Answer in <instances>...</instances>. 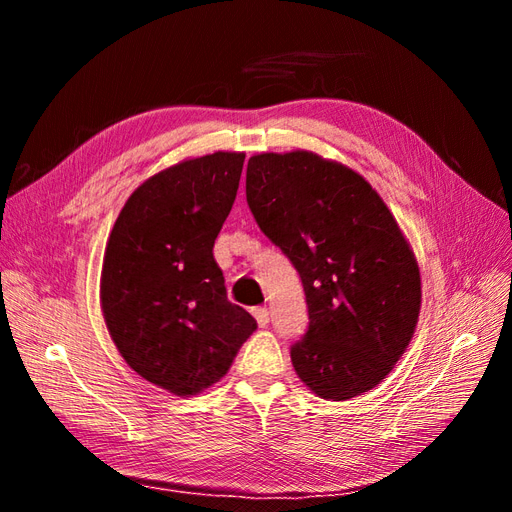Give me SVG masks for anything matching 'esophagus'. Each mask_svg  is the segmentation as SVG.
<instances>
[{"instance_id":"34e87169","label":"esophagus","mask_w":512,"mask_h":512,"mask_svg":"<svg viewBox=\"0 0 512 512\" xmlns=\"http://www.w3.org/2000/svg\"><path fill=\"white\" fill-rule=\"evenodd\" d=\"M253 317H255V321H257L259 327H266V325L270 323V312H268V308H255V310H253Z\"/></svg>"}]
</instances>
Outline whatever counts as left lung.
<instances>
[{
  "mask_svg": "<svg viewBox=\"0 0 512 512\" xmlns=\"http://www.w3.org/2000/svg\"><path fill=\"white\" fill-rule=\"evenodd\" d=\"M246 202L302 278L310 323L291 346L300 381L332 402L383 383L421 310L417 257L383 197L342 163L291 151L249 159Z\"/></svg>",
  "mask_w": 512,
  "mask_h": 512,
  "instance_id": "left-lung-1",
  "label": "left lung"
}]
</instances>
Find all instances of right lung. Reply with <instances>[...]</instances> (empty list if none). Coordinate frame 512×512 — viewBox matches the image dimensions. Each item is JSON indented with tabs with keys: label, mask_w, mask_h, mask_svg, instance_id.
I'll list each match as a JSON object with an SVG mask.
<instances>
[{
	"label": "right lung",
	"mask_w": 512,
	"mask_h": 512,
	"mask_svg": "<svg viewBox=\"0 0 512 512\" xmlns=\"http://www.w3.org/2000/svg\"><path fill=\"white\" fill-rule=\"evenodd\" d=\"M244 153L161 170L129 195L106 242L100 304L127 366L180 398L219 383L257 323L227 300L212 246Z\"/></svg>",
	"instance_id": "1"
}]
</instances>
